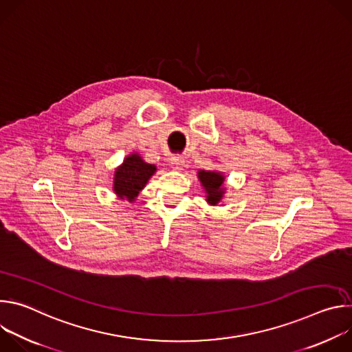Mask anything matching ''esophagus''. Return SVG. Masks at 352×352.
Wrapping results in <instances>:
<instances>
[{
    "label": "esophagus",
    "mask_w": 352,
    "mask_h": 352,
    "mask_svg": "<svg viewBox=\"0 0 352 352\" xmlns=\"http://www.w3.org/2000/svg\"><path fill=\"white\" fill-rule=\"evenodd\" d=\"M170 164H171V168L175 170V171H181L184 164H185V160L181 157V156H173L170 159Z\"/></svg>",
    "instance_id": "obj_1"
}]
</instances>
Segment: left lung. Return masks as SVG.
I'll return each mask as SVG.
<instances>
[{"label": "left lung", "mask_w": 352, "mask_h": 352, "mask_svg": "<svg viewBox=\"0 0 352 352\" xmlns=\"http://www.w3.org/2000/svg\"><path fill=\"white\" fill-rule=\"evenodd\" d=\"M197 178L199 181L202 182L208 196H206V200L216 206L220 200L223 199V195H224V188H223V184H224V175L221 173H217V171H205V170H200L197 173Z\"/></svg>", "instance_id": "1"}]
</instances>
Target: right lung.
Segmentation results:
<instances>
[{"mask_svg": "<svg viewBox=\"0 0 352 352\" xmlns=\"http://www.w3.org/2000/svg\"><path fill=\"white\" fill-rule=\"evenodd\" d=\"M156 170L155 164H147L138 153L129 155L114 173V192L121 199L133 202Z\"/></svg>", "mask_w": 352, "mask_h": 352, "instance_id": "obj_1", "label": "right lung"}]
</instances>
